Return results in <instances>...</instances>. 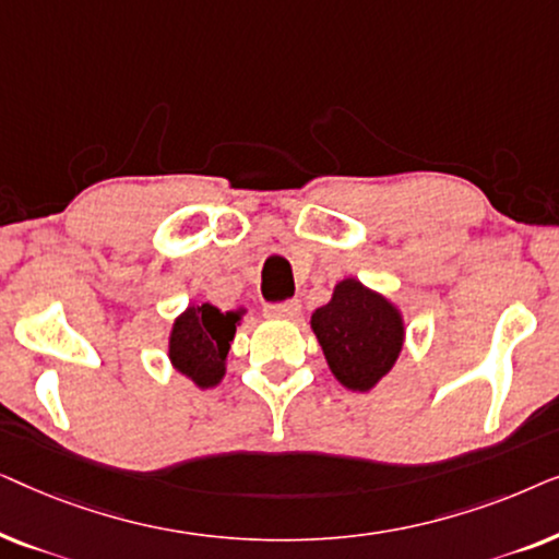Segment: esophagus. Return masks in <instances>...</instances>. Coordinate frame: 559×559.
Returning <instances> with one entry per match:
<instances>
[{
    "label": "esophagus",
    "mask_w": 559,
    "mask_h": 559,
    "mask_svg": "<svg viewBox=\"0 0 559 559\" xmlns=\"http://www.w3.org/2000/svg\"><path fill=\"white\" fill-rule=\"evenodd\" d=\"M302 305L297 300H287V302H272L264 305V316L266 318H282V320H293L300 316Z\"/></svg>",
    "instance_id": "obj_1"
}]
</instances>
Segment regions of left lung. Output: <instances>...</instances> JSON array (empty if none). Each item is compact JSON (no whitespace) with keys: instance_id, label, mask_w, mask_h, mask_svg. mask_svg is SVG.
I'll list each match as a JSON object with an SVG mask.
<instances>
[{"instance_id":"1","label":"left lung","mask_w":559,"mask_h":559,"mask_svg":"<svg viewBox=\"0 0 559 559\" xmlns=\"http://www.w3.org/2000/svg\"><path fill=\"white\" fill-rule=\"evenodd\" d=\"M312 331L343 386L366 392L392 369L402 350L400 312L361 282L343 280L333 300L312 312Z\"/></svg>"}]
</instances>
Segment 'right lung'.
I'll return each mask as SVG.
<instances>
[{
  "mask_svg": "<svg viewBox=\"0 0 559 559\" xmlns=\"http://www.w3.org/2000/svg\"><path fill=\"white\" fill-rule=\"evenodd\" d=\"M239 312H221L213 305H193L175 320L170 335L173 366L198 386H216L226 371Z\"/></svg>",
  "mask_w": 559,
  "mask_h": 559,
  "instance_id": "add662e5",
  "label": "right lung"
}]
</instances>
